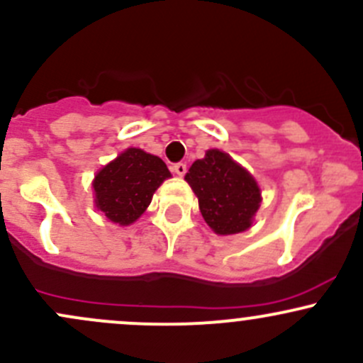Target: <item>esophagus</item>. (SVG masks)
<instances>
[{
	"label": "esophagus",
	"instance_id": "obj_1",
	"mask_svg": "<svg viewBox=\"0 0 363 363\" xmlns=\"http://www.w3.org/2000/svg\"><path fill=\"white\" fill-rule=\"evenodd\" d=\"M172 170H174L179 177H182V175L186 174V170H188V167H186V163H175V165L172 167Z\"/></svg>",
	"mask_w": 363,
	"mask_h": 363
}]
</instances>
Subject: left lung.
I'll use <instances>...</instances> for the list:
<instances>
[{"instance_id":"left-lung-1","label":"left lung","mask_w":363,"mask_h":363,"mask_svg":"<svg viewBox=\"0 0 363 363\" xmlns=\"http://www.w3.org/2000/svg\"><path fill=\"white\" fill-rule=\"evenodd\" d=\"M205 223L217 235L249 230L261 205V189L252 175L228 152L208 150L186 174Z\"/></svg>"}]
</instances>
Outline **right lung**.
I'll list each match as a JSON object with an SVG mask.
<instances>
[{"instance_id": "right-lung-1", "label": "right lung", "mask_w": 363, "mask_h": 363, "mask_svg": "<svg viewBox=\"0 0 363 363\" xmlns=\"http://www.w3.org/2000/svg\"><path fill=\"white\" fill-rule=\"evenodd\" d=\"M172 174L162 158L128 147L95 175V207L111 223L128 226L150 207L152 194Z\"/></svg>"}]
</instances>
